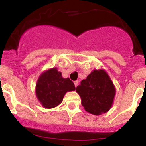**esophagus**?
<instances>
[{
    "instance_id": "1",
    "label": "esophagus",
    "mask_w": 146,
    "mask_h": 146,
    "mask_svg": "<svg viewBox=\"0 0 146 146\" xmlns=\"http://www.w3.org/2000/svg\"><path fill=\"white\" fill-rule=\"evenodd\" d=\"M78 84V80H76V81H74V85L76 87H77Z\"/></svg>"
}]
</instances>
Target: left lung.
I'll list each match as a JSON object with an SVG mask.
<instances>
[{
  "instance_id": "left-lung-1",
  "label": "left lung",
  "mask_w": 146,
  "mask_h": 146,
  "mask_svg": "<svg viewBox=\"0 0 146 146\" xmlns=\"http://www.w3.org/2000/svg\"><path fill=\"white\" fill-rule=\"evenodd\" d=\"M76 92L87 112L99 115L109 111L113 104L115 90L113 83L103 70H94L80 82Z\"/></svg>"
}]
</instances>
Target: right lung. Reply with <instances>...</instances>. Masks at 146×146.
<instances>
[{"label":"right lung","instance_id":"obj_1","mask_svg":"<svg viewBox=\"0 0 146 146\" xmlns=\"http://www.w3.org/2000/svg\"><path fill=\"white\" fill-rule=\"evenodd\" d=\"M75 89L74 83L70 78H63L60 72L52 68L40 75L35 92L42 105L46 108H51L63 101L66 92Z\"/></svg>","mask_w":146,"mask_h":146}]
</instances>
